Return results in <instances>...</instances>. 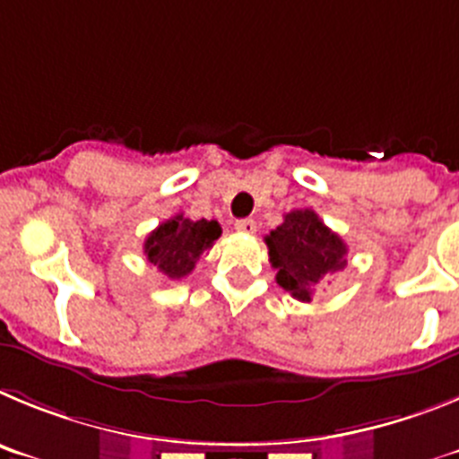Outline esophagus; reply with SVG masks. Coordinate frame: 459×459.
I'll return each mask as SVG.
<instances>
[{"label":"esophagus","mask_w":459,"mask_h":459,"mask_svg":"<svg viewBox=\"0 0 459 459\" xmlns=\"http://www.w3.org/2000/svg\"><path fill=\"white\" fill-rule=\"evenodd\" d=\"M235 229H238L239 233H254L255 221L254 220H238L235 221Z\"/></svg>","instance_id":"esophagus-1"}]
</instances>
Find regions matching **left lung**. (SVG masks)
<instances>
[{"mask_svg":"<svg viewBox=\"0 0 459 459\" xmlns=\"http://www.w3.org/2000/svg\"><path fill=\"white\" fill-rule=\"evenodd\" d=\"M276 283L295 299L311 301L313 290L348 265V247L313 210H292L265 238Z\"/></svg>","mask_w":459,"mask_h":459,"instance_id":"8db88e82","label":"left lung"}]
</instances>
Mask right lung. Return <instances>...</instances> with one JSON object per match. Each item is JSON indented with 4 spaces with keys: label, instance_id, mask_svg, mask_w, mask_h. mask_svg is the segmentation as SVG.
I'll use <instances>...</instances> for the list:
<instances>
[{
    "label": "right lung",
    "instance_id": "right-lung-1",
    "mask_svg": "<svg viewBox=\"0 0 459 459\" xmlns=\"http://www.w3.org/2000/svg\"><path fill=\"white\" fill-rule=\"evenodd\" d=\"M220 235L221 226L214 220L192 221L183 214H176L148 235L143 242V254L164 276L183 279Z\"/></svg>",
    "mask_w": 459,
    "mask_h": 459
}]
</instances>
